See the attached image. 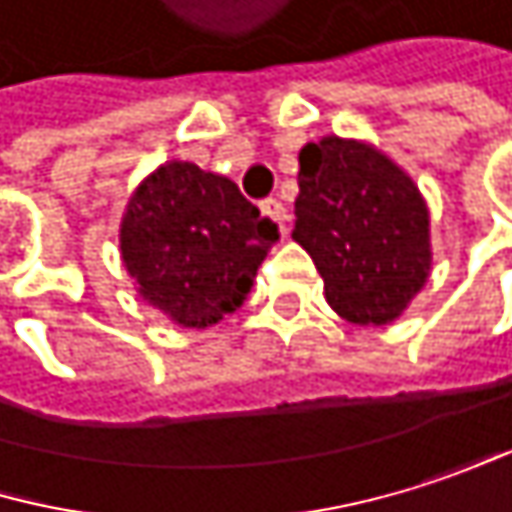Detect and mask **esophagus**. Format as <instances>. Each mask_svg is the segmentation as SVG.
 I'll return each instance as SVG.
<instances>
[{
	"mask_svg": "<svg viewBox=\"0 0 512 512\" xmlns=\"http://www.w3.org/2000/svg\"><path fill=\"white\" fill-rule=\"evenodd\" d=\"M261 212H264V215H270V218L282 227V233H288V221H291V215H288V209H285V203H282V200H276V197L264 200V203H261Z\"/></svg>",
	"mask_w": 512,
	"mask_h": 512,
	"instance_id": "esophagus-1",
	"label": "esophagus"
}]
</instances>
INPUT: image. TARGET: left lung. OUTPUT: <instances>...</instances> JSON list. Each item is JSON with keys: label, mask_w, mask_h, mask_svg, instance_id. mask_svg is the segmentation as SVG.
<instances>
[{"label": "left lung", "mask_w": 512, "mask_h": 512, "mask_svg": "<svg viewBox=\"0 0 512 512\" xmlns=\"http://www.w3.org/2000/svg\"><path fill=\"white\" fill-rule=\"evenodd\" d=\"M300 242L330 309L360 327L393 324L432 273L429 206L405 167L369 140L327 134L300 149Z\"/></svg>", "instance_id": "1"}]
</instances>
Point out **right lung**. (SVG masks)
<instances>
[{"label":"right lung","instance_id":"add662e5","mask_svg":"<svg viewBox=\"0 0 512 512\" xmlns=\"http://www.w3.org/2000/svg\"><path fill=\"white\" fill-rule=\"evenodd\" d=\"M276 239V224L233 179L179 158L140 179L119 221L122 267L137 297L182 330L236 312Z\"/></svg>","mask_w":512,"mask_h":512}]
</instances>
